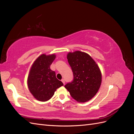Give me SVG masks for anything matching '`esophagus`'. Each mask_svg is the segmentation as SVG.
Here are the masks:
<instances>
[{"label": "esophagus", "instance_id": "esophagus-1", "mask_svg": "<svg viewBox=\"0 0 134 134\" xmlns=\"http://www.w3.org/2000/svg\"><path fill=\"white\" fill-rule=\"evenodd\" d=\"M62 82L63 83V84H64H64H65V80H64V79H62Z\"/></svg>", "mask_w": 134, "mask_h": 134}]
</instances>
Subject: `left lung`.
Returning <instances> with one entry per match:
<instances>
[{
    "label": "left lung",
    "mask_w": 134,
    "mask_h": 134,
    "mask_svg": "<svg viewBox=\"0 0 134 134\" xmlns=\"http://www.w3.org/2000/svg\"><path fill=\"white\" fill-rule=\"evenodd\" d=\"M67 59L74 78L65 88L77 102H87L96 94L102 82L98 65L90 55L80 51L69 52Z\"/></svg>",
    "instance_id": "obj_1"
}]
</instances>
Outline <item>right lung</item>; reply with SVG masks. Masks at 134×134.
<instances>
[{"label": "right lung", "instance_id": "right-lung-1", "mask_svg": "<svg viewBox=\"0 0 134 134\" xmlns=\"http://www.w3.org/2000/svg\"><path fill=\"white\" fill-rule=\"evenodd\" d=\"M56 58L55 54H42L32 65L27 79L28 87L35 98L45 102L54 96V93L63 83L56 77L50 65Z\"/></svg>", "mask_w": 134, "mask_h": 134}]
</instances>
